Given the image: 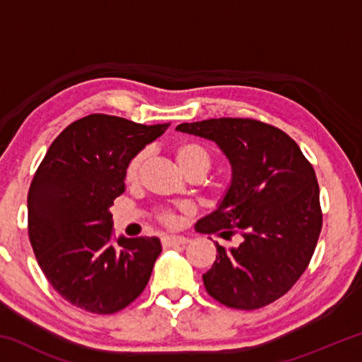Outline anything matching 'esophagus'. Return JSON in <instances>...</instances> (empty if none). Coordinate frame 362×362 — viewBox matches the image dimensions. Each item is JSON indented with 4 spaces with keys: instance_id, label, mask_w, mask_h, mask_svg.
Masks as SVG:
<instances>
[{
    "instance_id": "34e87169",
    "label": "esophagus",
    "mask_w": 362,
    "mask_h": 362,
    "mask_svg": "<svg viewBox=\"0 0 362 362\" xmlns=\"http://www.w3.org/2000/svg\"><path fill=\"white\" fill-rule=\"evenodd\" d=\"M188 243V240L185 236H164L161 238V244L164 249H169V247H174V246H185Z\"/></svg>"
}]
</instances>
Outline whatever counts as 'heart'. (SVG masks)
<instances>
[{
	"mask_svg": "<svg viewBox=\"0 0 362 362\" xmlns=\"http://www.w3.org/2000/svg\"><path fill=\"white\" fill-rule=\"evenodd\" d=\"M174 158L182 170H187L193 166H201L207 170L211 164V158L207 155V151L201 145L193 144V142H182L177 145L174 148ZM144 159H145V153H139V155L134 156L131 159V163L127 164V169H126L127 183H136L139 180L140 168H142ZM161 220L166 223H173L174 216L173 214L164 212L161 214Z\"/></svg>",
	"mask_w": 362,
	"mask_h": 362,
	"instance_id": "b5f03b06",
	"label": "heart"
}]
</instances>
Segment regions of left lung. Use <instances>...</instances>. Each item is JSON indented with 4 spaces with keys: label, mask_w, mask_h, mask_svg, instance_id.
Instances as JSON below:
<instances>
[{
    "label": "left lung",
    "mask_w": 362,
    "mask_h": 362,
    "mask_svg": "<svg viewBox=\"0 0 362 362\" xmlns=\"http://www.w3.org/2000/svg\"><path fill=\"white\" fill-rule=\"evenodd\" d=\"M177 131L212 140L228 159L231 182L196 230L243 241L217 255L203 283L230 308L257 310L291 289L308 267L322 226L320 187L298 145L278 127L244 118L182 122Z\"/></svg>",
    "instance_id": "left-lung-1"
}]
</instances>
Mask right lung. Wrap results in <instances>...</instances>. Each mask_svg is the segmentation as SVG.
I'll return each mask as SVG.
<instances>
[{"instance_id":"right-lung-1","label":"right lung","mask_w":362,"mask_h":362,"mask_svg":"<svg viewBox=\"0 0 362 362\" xmlns=\"http://www.w3.org/2000/svg\"><path fill=\"white\" fill-rule=\"evenodd\" d=\"M170 122L94 113L71 122L49 146L28 192V236L42 273L66 302L116 313L148 284L158 238H113L110 207L126 189V169Z\"/></svg>"}]
</instances>
